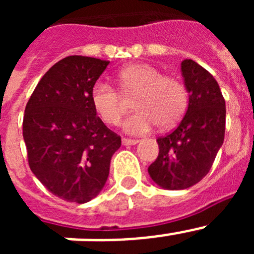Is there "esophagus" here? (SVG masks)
<instances>
[{
    "label": "esophagus",
    "instance_id": "obj_1",
    "mask_svg": "<svg viewBox=\"0 0 254 254\" xmlns=\"http://www.w3.org/2000/svg\"><path fill=\"white\" fill-rule=\"evenodd\" d=\"M138 140H132V138H122V143L125 146H129V145H136Z\"/></svg>",
    "mask_w": 254,
    "mask_h": 254
}]
</instances>
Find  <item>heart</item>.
I'll use <instances>...</instances> for the list:
<instances>
[{
  "label": "heart",
  "instance_id": "heart-1",
  "mask_svg": "<svg viewBox=\"0 0 254 254\" xmlns=\"http://www.w3.org/2000/svg\"><path fill=\"white\" fill-rule=\"evenodd\" d=\"M120 80L126 95H136L133 108L137 112L125 122V129L129 133H147L156 125L170 128L185 116L188 93L178 78L164 76L150 64H137L122 69ZM90 99L96 114L109 126L118 125L127 109L125 98L102 80L91 87Z\"/></svg>",
  "mask_w": 254,
  "mask_h": 254
}]
</instances>
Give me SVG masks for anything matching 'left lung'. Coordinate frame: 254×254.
I'll return each instance as SVG.
<instances>
[{
	"label": "left lung",
	"mask_w": 254,
	"mask_h": 254,
	"mask_svg": "<svg viewBox=\"0 0 254 254\" xmlns=\"http://www.w3.org/2000/svg\"><path fill=\"white\" fill-rule=\"evenodd\" d=\"M190 94L186 116L176 129L159 137V155L149 167L165 190H186L207 176L225 136V100L207 69L192 60L181 64Z\"/></svg>",
	"instance_id": "obj_1"
}]
</instances>
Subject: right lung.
I'll return each instance as SVG.
<instances>
[{"instance_id":"add662e5","label":"right lung","mask_w":254,"mask_h":254,"mask_svg":"<svg viewBox=\"0 0 254 254\" xmlns=\"http://www.w3.org/2000/svg\"><path fill=\"white\" fill-rule=\"evenodd\" d=\"M109 61L68 56L44 73L25 108L22 136L31 172L68 202L99 194L121 137L96 116L91 87Z\"/></svg>"}]
</instances>
